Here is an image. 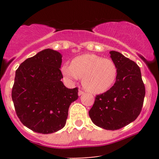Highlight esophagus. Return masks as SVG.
<instances>
[{
  "label": "esophagus",
  "instance_id": "obj_1",
  "mask_svg": "<svg viewBox=\"0 0 159 159\" xmlns=\"http://www.w3.org/2000/svg\"><path fill=\"white\" fill-rule=\"evenodd\" d=\"M84 93L82 90H78V96H81V95H83Z\"/></svg>",
  "mask_w": 159,
  "mask_h": 159
}]
</instances>
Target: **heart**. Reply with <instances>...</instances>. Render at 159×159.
<instances>
[{
	"instance_id": "1",
	"label": "heart",
	"mask_w": 159,
	"mask_h": 159,
	"mask_svg": "<svg viewBox=\"0 0 159 159\" xmlns=\"http://www.w3.org/2000/svg\"><path fill=\"white\" fill-rule=\"evenodd\" d=\"M61 72L67 81L82 78L84 87L93 93H102L114 84L117 68L111 59L96 54H83L72 60L71 65L63 64Z\"/></svg>"
}]
</instances>
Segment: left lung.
<instances>
[{
  "mask_svg": "<svg viewBox=\"0 0 159 159\" xmlns=\"http://www.w3.org/2000/svg\"><path fill=\"white\" fill-rule=\"evenodd\" d=\"M111 57L117 68L113 87L97 95L89 116L95 125L107 130H117L139 116L145 96V86L140 67L121 53L111 51Z\"/></svg>",
  "mask_w": 159,
  "mask_h": 159,
  "instance_id": "obj_1",
  "label": "left lung"
}]
</instances>
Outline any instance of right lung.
<instances>
[{
  "mask_svg": "<svg viewBox=\"0 0 159 159\" xmlns=\"http://www.w3.org/2000/svg\"><path fill=\"white\" fill-rule=\"evenodd\" d=\"M61 53L47 48L25 60L16 72L12 98L20 121L34 132L51 134L66 123L69 105L78 88L66 87L61 79Z\"/></svg>",
  "mask_w": 159,
  "mask_h": 159,
  "instance_id": "right-lung-1",
  "label": "right lung"
}]
</instances>
